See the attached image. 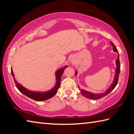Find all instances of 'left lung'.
Returning <instances> with one entry per match:
<instances>
[{"instance_id":"1","label":"left lung","mask_w":134,"mask_h":134,"mask_svg":"<svg viewBox=\"0 0 134 134\" xmlns=\"http://www.w3.org/2000/svg\"><path fill=\"white\" fill-rule=\"evenodd\" d=\"M110 45H112L113 46V50L115 52H116L119 53L117 48H116L114 44H113L112 41H110ZM116 69L115 70V75L114 80H113V81L112 82V83L110 85L109 87L108 88V89L105 91L104 93L96 94V93H91L89 92H87L86 90L81 89V92L82 94L88 98L92 99H98L103 97H105V96L108 94H109L110 92H112V91L115 89V87L116 86V85L118 84L119 74H120V60H119V55H118V59H116ZM75 75H77V72L76 71H75Z\"/></svg>"}]
</instances>
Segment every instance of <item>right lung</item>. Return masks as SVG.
Wrapping results in <instances>:
<instances>
[{
    "instance_id": "add662e5",
    "label": "right lung",
    "mask_w": 134,
    "mask_h": 134,
    "mask_svg": "<svg viewBox=\"0 0 134 134\" xmlns=\"http://www.w3.org/2000/svg\"><path fill=\"white\" fill-rule=\"evenodd\" d=\"M67 67V65H65L64 67L62 68V69H60L56 71L55 75L56 78V82L55 85L52 89H51L49 91H47V92H33V91H31L28 90L26 88L22 86L21 84H19L18 82H17L16 79L14 77V74L13 71L12 69H11V74H12L14 82H15V83L16 85V86L17 89L19 90V91L22 94H24V95L30 98H32L34 100L38 101H44L47 100V99L51 98L55 96L56 93L58 92V90L60 87V81H61V78L62 75L63 73L64 70Z\"/></svg>"
}]
</instances>
